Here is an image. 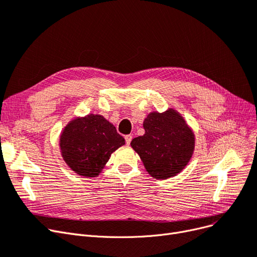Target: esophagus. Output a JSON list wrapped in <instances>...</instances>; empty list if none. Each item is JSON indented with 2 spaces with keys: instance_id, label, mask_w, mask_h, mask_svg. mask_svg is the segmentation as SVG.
Segmentation results:
<instances>
[{
  "instance_id": "1",
  "label": "esophagus",
  "mask_w": 257,
  "mask_h": 257,
  "mask_svg": "<svg viewBox=\"0 0 257 257\" xmlns=\"http://www.w3.org/2000/svg\"><path fill=\"white\" fill-rule=\"evenodd\" d=\"M131 140H132V136H130V135L125 136V141H126V144H127V145H130Z\"/></svg>"
}]
</instances>
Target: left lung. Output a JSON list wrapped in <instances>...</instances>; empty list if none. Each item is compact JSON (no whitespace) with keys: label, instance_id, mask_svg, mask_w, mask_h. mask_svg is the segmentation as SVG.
<instances>
[{"label":"left lung","instance_id":"8db88e82","mask_svg":"<svg viewBox=\"0 0 257 257\" xmlns=\"http://www.w3.org/2000/svg\"><path fill=\"white\" fill-rule=\"evenodd\" d=\"M145 135L131 141L148 174L158 180L177 176L187 165L195 149V135L174 109L151 112L144 119Z\"/></svg>","mask_w":257,"mask_h":257}]
</instances>
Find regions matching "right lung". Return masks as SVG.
Segmentation results:
<instances>
[{"instance_id":"obj_1","label":"right lung","mask_w":257,"mask_h":257,"mask_svg":"<svg viewBox=\"0 0 257 257\" xmlns=\"http://www.w3.org/2000/svg\"><path fill=\"white\" fill-rule=\"evenodd\" d=\"M122 145L125 139L99 114L72 119L62 130L59 141L66 165L84 178L97 177L112 153Z\"/></svg>"}]
</instances>
